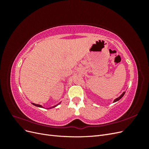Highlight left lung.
<instances>
[{"label":"left lung","mask_w":149,"mask_h":149,"mask_svg":"<svg viewBox=\"0 0 149 149\" xmlns=\"http://www.w3.org/2000/svg\"><path fill=\"white\" fill-rule=\"evenodd\" d=\"M124 94H125V92H124L123 94H121V95L119 97H118V98H116V100H114V102H116V101H119L120 99H121L122 97H123V96L124 95Z\"/></svg>","instance_id":"8db88e82"}]
</instances>
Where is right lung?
Here are the masks:
<instances>
[{
  "instance_id": "right-lung-1",
  "label": "right lung",
  "mask_w": 149,
  "mask_h": 149,
  "mask_svg": "<svg viewBox=\"0 0 149 149\" xmlns=\"http://www.w3.org/2000/svg\"><path fill=\"white\" fill-rule=\"evenodd\" d=\"M34 105V106H38V107H42V106H41V105H39V104H35V103H32ZM60 104V102L59 103V104ZM58 104H56V105H55V106H53V107H56ZM52 107H50V108H52Z\"/></svg>"
}]
</instances>
